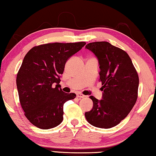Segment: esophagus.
Returning <instances> with one entry per match:
<instances>
[{"instance_id":"34e87169","label":"esophagus","mask_w":156,"mask_h":156,"mask_svg":"<svg viewBox=\"0 0 156 156\" xmlns=\"http://www.w3.org/2000/svg\"><path fill=\"white\" fill-rule=\"evenodd\" d=\"M76 97H78V98H84L85 96L84 95H83L82 94L77 93L76 94Z\"/></svg>"}]
</instances>
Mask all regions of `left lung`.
<instances>
[{"label":"left lung","instance_id":"8db88e82","mask_svg":"<svg viewBox=\"0 0 156 156\" xmlns=\"http://www.w3.org/2000/svg\"><path fill=\"white\" fill-rule=\"evenodd\" d=\"M86 48L98 60L103 91L101 100L89 96L93 101V108L85 112L86 119L96 127H113L128 115L136 103L138 74L128 54L110 43H90Z\"/></svg>","mask_w":156,"mask_h":156}]
</instances>
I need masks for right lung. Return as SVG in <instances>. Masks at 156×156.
Returning <instances> with one entry per match:
<instances>
[{"mask_svg":"<svg viewBox=\"0 0 156 156\" xmlns=\"http://www.w3.org/2000/svg\"><path fill=\"white\" fill-rule=\"evenodd\" d=\"M85 42L53 43L34 46L24 56L17 75L20 102L29 122L42 129L59 125L63 105L76 94L60 89L65 63Z\"/></svg>","mask_w":156,"mask_h":156,"instance_id":"obj_1","label":"right lung"}]
</instances>
